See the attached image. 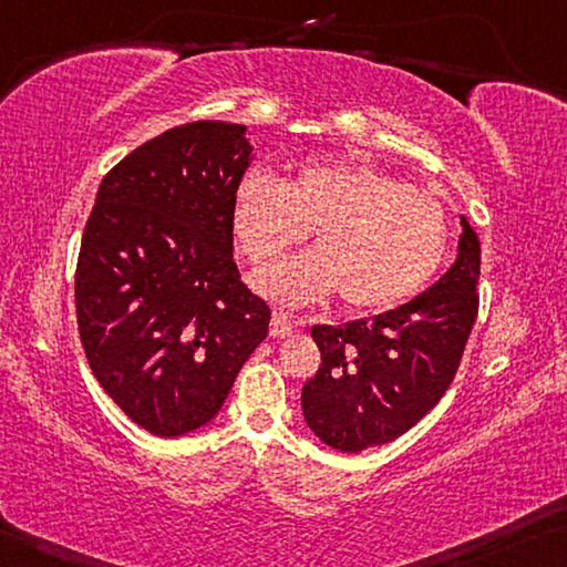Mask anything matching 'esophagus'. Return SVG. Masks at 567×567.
<instances>
[{"label":"esophagus","instance_id":"34e87169","mask_svg":"<svg viewBox=\"0 0 567 567\" xmlns=\"http://www.w3.org/2000/svg\"><path fill=\"white\" fill-rule=\"evenodd\" d=\"M296 327H299V321L291 319L289 313H286V311H274V317H271V337H276V339L289 337Z\"/></svg>","mask_w":567,"mask_h":567}]
</instances>
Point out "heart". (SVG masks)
<instances>
[{
  "label": "heart",
  "mask_w": 567,
  "mask_h": 567,
  "mask_svg": "<svg viewBox=\"0 0 567 567\" xmlns=\"http://www.w3.org/2000/svg\"><path fill=\"white\" fill-rule=\"evenodd\" d=\"M313 230L317 250L274 268L260 289L286 303L337 291L344 309L378 313L421 293L451 246L441 197L370 164H303L289 179L250 172L233 199V233L256 271Z\"/></svg>",
  "instance_id": "obj_1"
}]
</instances>
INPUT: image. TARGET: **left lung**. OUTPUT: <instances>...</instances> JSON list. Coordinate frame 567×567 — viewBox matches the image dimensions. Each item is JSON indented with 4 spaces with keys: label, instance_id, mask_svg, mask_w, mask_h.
I'll use <instances>...</instances> for the list:
<instances>
[{
    "label": "left lung",
    "instance_id": "8db88e82",
    "mask_svg": "<svg viewBox=\"0 0 567 567\" xmlns=\"http://www.w3.org/2000/svg\"><path fill=\"white\" fill-rule=\"evenodd\" d=\"M458 256L429 291L342 327H311L321 364L301 390L303 421L327 446L357 454L411 431L446 393L478 311L482 248L461 217Z\"/></svg>",
    "mask_w": 567,
    "mask_h": 567
}]
</instances>
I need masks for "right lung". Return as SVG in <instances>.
Masks as SVG:
<instances>
[{"instance_id":"right-lung-1","label":"right lung","mask_w":567,"mask_h":567,"mask_svg":"<svg viewBox=\"0 0 567 567\" xmlns=\"http://www.w3.org/2000/svg\"><path fill=\"white\" fill-rule=\"evenodd\" d=\"M246 126L195 121L124 156L95 195L75 268L78 332L101 388L162 439L203 429L268 334L233 260Z\"/></svg>"}]
</instances>
